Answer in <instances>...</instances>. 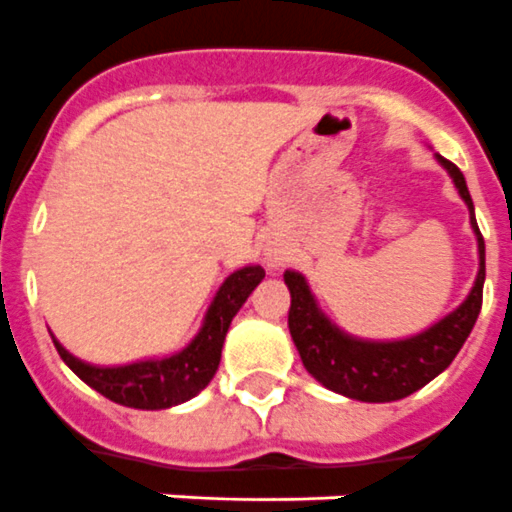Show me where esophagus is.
Wrapping results in <instances>:
<instances>
[{"label":"esophagus","mask_w":512,"mask_h":512,"mask_svg":"<svg viewBox=\"0 0 512 512\" xmlns=\"http://www.w3.org/2000/svg\"><path fill=\"white\" fill-rule=\"evenodd\" d=\"M268 260H270V265H278V263H281V257L273 255V252H268Z\"/></svg>","instance_id":"34e87169"}]
</instances>
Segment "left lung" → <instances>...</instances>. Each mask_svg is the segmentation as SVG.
Returning a JSON list of instances; mask_svg holds the SVG:
<instances>
[{
  "instance_id": "8db88e82",
  "label": "left lung",
  "mask_w": 512,
  "mask_h": 512,
  "mask_svg": "<svg viewBox=\"0 0 512 512\" xmlns=\"http://www.w3.org/2000/svg\"><path fill=\"white\" fill-rule=\"evenodd\" d=\"M437 161L453 176L455 187L471 210V226L479 239V276L474 289L461 307L450 312L445 320L432 325L406 341H356L338 328H333L328 317L322 315L315 304V296L309 294L304 276L286 270L283 281L291 291L289 330L296 343V351L302 356L304 367L317 382L333 393L367 403H388L406 398L424 388L429 380H435L442 369L448 367L466 343L468 333L474 328L479 309H482L484 291V239L476 226L474 203L468 195L466 179L461 169L448 158L437 156Z\"/></svg>"
}]
</instances>
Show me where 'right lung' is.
<instances>
[{"instance_id":"right-lung-1","label":"right lung","mask_w":512,"mask_h":512,"mask_svg":"<svg viewBox=\"0 0 512 512\" xmlns=\"http://www.w3.org/2000/svg\"><path fill=\"white\" fill-rule=\"evenodd\" d=\"M263 278L265 270L260 265H249V268L231 273L210 304L203 328L195 336V341L169 359H150V362L127 364V367H93V364L75 359L57 341H54V346H57L64 364L80 380L88 382L90 388L106 395L109 401L130 406V409H169L176 403L195 398L213 380L218 362H221L226 330H229L236 312L247 302V296L255 291V286Z\"/></svg>"}]
</instances>
